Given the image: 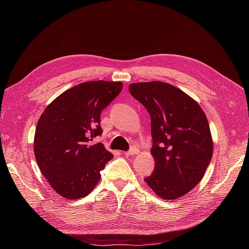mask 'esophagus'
I'll return each instance as SVG.
<instances>
[{
    "label": "esophagus",
    "mask_w": 249,
    "mask_h": 249,
    "mask_svg": "<svg viewBox=\"0 0 249 249\" xmlns=\"http://www.w3.org/2000/svg\"><path fill=\"white\" fill-rule=\"evenodd\" d=\"M136 154H137L136 148H132L131 150H129V152H124V155L126 156V157H132V156H135Z\"/></svg>",
    "instance_id": "esophagus-1"
}]
</instances>
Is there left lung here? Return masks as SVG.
<instances>
[{"label":"left lung","instance_id":"8db88e82","mask_svg":"<svg viewBox=\"0 0 249 249\" xmlns=\"http://www.w3.org/2000/svg\"><path fill=\"white\" fill-rule=\"evenodd\" d=\"M129 91L150 115L155 169L145 183L164 200L184 196L200 182L213 156L205 112L168 83H133Z\"/></svg>","mask_w":249,"mask_h":249}]
</instances>
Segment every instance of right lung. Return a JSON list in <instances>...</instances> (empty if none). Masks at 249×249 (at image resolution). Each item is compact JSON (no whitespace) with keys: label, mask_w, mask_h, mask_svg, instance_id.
<instances>
[{"label":"right lung","mask_w":249,"mask_h":249,"mask_svg":"<svg viewBox=\"0 0 249 249\" xmlns=\"http://www.w3.org/2000/svg\"><path fill=\"white\" fill-rule=\"evenodd\" d=\"M122 82L90 81L57 96L38 119L34 155L42 176L67 199L87 196L113 155L101 142V113L119 94Z\"/></svg>","instance_id":"add662e5"}]
</instances>
